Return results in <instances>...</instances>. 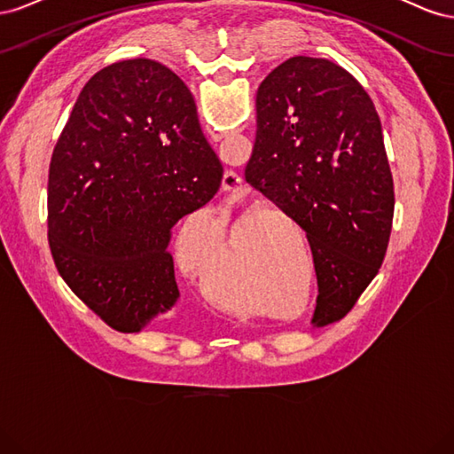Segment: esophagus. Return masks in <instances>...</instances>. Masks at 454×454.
Returning <instances> with one entry per match:
<instances>
[{"label":"esophagus","instance_id":"1","mask_svg":"<svg viewBox=\"0 0 454 454\" xmlns=\"http://www.w3.org/2000/svg\"><path fill=\"white\" fill-rule=\"evenodd\" d=\"M214 138H215V142H217V140H222V136L215 134ZM240 184H242V177H240L237 172L227 170V172L223 174L222 185H223V191H227V193H231V191H237V189L240 187Z\"/></svg>","mask_w":454,"mask_h":454}]
</instances>
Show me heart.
I'll list each match as a JSON object with an SVG mask.
<instances>
[{"label": "heart", "mask_w": 454, "mask_h": 454, "mask_svg": "<svg viewBox=\"0 0 454 454\" xmlns=\"http://www.w3.org/2000/svg\"><path fill=\"white\" fill-rule=\"evenodd\" d=\"M200 231H202V217L189 215L176 237L177 263H180V267L189 274V277H193V278H197L200 272V261L197 259V255L193 252V242H195L197 232H200ZM200 290L206 295V299L212 301L215 307L229 310V312L239 310V305L242 299L235 294V290H231V292L215 290V284L210 280V277H206V274L200 278Z\"/></svg>", "instance_id": "obj_1"}]
</instances>
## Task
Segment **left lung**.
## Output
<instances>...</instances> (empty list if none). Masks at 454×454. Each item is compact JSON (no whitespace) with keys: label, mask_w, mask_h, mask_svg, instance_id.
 I'll use <instances>...</instances> for the list:
<instances>
[{"label":"left lung","mask_w":454,"mask_h":454,"mask_svg":"<svg viewBox=\"0 0 454 454\" xmlns=\"http://www.w3.org/2000/svg\"><path fill=\"white\" fill-rule=\"evenodd\" d=\"M246 182L307 232L318 297L314 325L350 312L387 255L394 182L382 125L345 67L294 57L257 89Z\"/></svg>","instance_id":"1"}]
</instances>
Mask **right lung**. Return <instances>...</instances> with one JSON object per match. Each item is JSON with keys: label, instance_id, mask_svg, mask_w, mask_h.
<instances>
[{"label": "right lung", "instance_id": "right-lung-1", "mask_svg": "<svg viewBox=\"0 0 454 454\" xmlns=\"http://www.w3.org/2000/svg\"><path fill=\"white\" fill-rule=\"evenodd\" d=\"M222 177L180 77L149 59L104 67L79 92L51 160L59 274L109 327L140 332L180 297L172 227L208 204Z\"/></svg>", "mask_w": 454, "mask_h": 454}]
</instances>
